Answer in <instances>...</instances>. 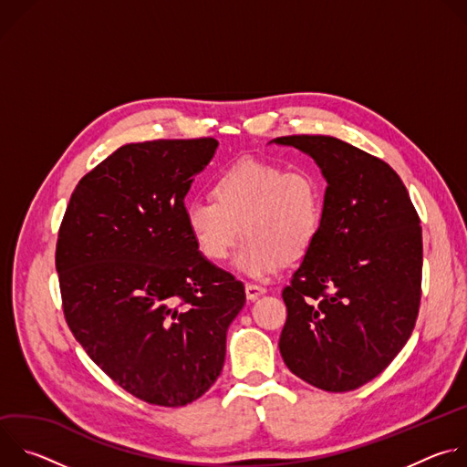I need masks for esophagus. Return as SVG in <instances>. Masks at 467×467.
Here are the masks:
<instances>
[{
	"label": "esophagus",
	"mask_w": 467,
	"mask_h": 467,
	"mask_svg": "<svg viewBox=\"0 0 467 467\" xmlns=\"http://www.w3.org/2000/svg\"><path fill=\"white\" fill-rule=\"evenodd\" d=\"M262 294H265V288H264V286L251 285V283L245 285V296H247L249 301H254V299H256L258 296H262Z\"/></svg>",
	"instance_id": "34e87169"
}]
</instances>
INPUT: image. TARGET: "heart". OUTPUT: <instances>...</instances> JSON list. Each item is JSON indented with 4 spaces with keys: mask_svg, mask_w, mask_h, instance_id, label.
<instances>
[{
    "mask_svg": "<svg viewBox=\"0 0 467 467\" xmlns=\"http://www.w3.org/2000/svg\"><path fill=\"white\" fill-rule=\"evenodd\" d=\"M213 192L218 204L202 197L186 203V229L213 262L229 256L242 231L234 268L245 277L275 274L285 258L301 256L317 236L323 186L310 170L242 159L216 177Z\"/></svg>",
    "mask_w": 467,
    "mask_h": 467,
    "instance_id": "1",
    "label": "heart"
}]
</instances>
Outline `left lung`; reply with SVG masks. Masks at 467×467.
Wrapping results in <instances>:
<instances>
[{
	"instance_id": "1",
	"label": "left lung",
	"mask_w": 467,
	"mask_h": 467,
	"mask_svg": "<svg viewBox=\"0 0 467 467\" xmlns=\"http://www.w3.org/2000/svg\"><path fill=\"white\" fill-rule=\"evenodd\" d=\"M270 144L303 151L327 181L317 236L283 290V360L319 389H357L388 368L414 330L423 265L418 213L384 161L340 139Z\"/></svg>"
}]
</instances>
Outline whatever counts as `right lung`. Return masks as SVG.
<instances>
[{
  "instance_id": "obj_1",
  "label": "right lung",
  "mask_w": 467,
  "mask_h": 467,
  "mask_svg": "<svg viewBox=\"0 0 467 467\" xmlns=\"http://www.w3.org/2000/svg\"><path fill=\"white\" fill-rule=\"evenodd\" d=\"M214 139L125 144L76 186L58 231L64 316L123 389L161 407L202 397L225 362L244 285L195 247L184 197Z\"/></svg>"
}]
</instances>
